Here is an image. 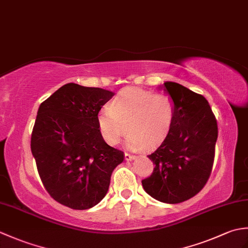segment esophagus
Masks as SVG:
<instances>
[{
    "label": "esophagus",
    "instance_id": "esophagus-1",
    "mask_svg": "<svg viewBox=\"0 0 248 248\" xmlns=\"http://www.w3.org/2000/svg\"><path fill=\"white\" fill-rule=\"evenodd\" d=\"M136 159V155H132L130 154H124V160L125 161H133Z\"/></svg>",
    "mask_w": 248,
    "mask_h": 248
}]
</instances>
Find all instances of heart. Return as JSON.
Returning <instances> with one entry per match:
<instances>
[{
	"label": "heart",
	"mask_w": 248,
	"mask_h": 248,
	"mask_svg": "<svg viewBox=\"0 0 248 248\" xmlns=\"http://www.w3.org/2000/svg\"><path fill=\"white\" fill-rule=\"evenodd\" d=\"M175 118V104L166 93H154L141 88L128 87L120 91L99 110L97 125L103 140L117 145L127 132L125 144L138 149L154 147L170 133Z\"/></svg>",
	"instance_id": "heart-1"
}]
</instances>
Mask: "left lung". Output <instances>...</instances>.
Segmentation results:
<instances>
[{
  "label": "left lung",
  "mask_w": 248,
  "mask_h": 248,
  "mask_svg": "<svg viewBox=\"0 0 248 248\" xmlns=\"http://www.w3.org/2000/svg\"><path fill=\"white\" fill-rule=\"evenodd\" d=\"M160 87L172 99L175 118L161 146L148 155L155 166L141 184L152 198L179 203L202 191L211 175L217 124L202 94L175 82Z\"/></svg>",
  "instance_id": "obj_1"
}]
</instances>
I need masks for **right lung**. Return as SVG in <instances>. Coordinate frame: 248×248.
Returning a JSON list of instances; mask_svg holds the SVG:
<instances>
[{
	"instance_id": "1",
	"label": "right lung",
	"mask_w": 248,
	"mask_h": 248,
	"mask_svg": "<svg viewBox=\"0 0 248 248\" xmlns=\"http://www.w3.org/2000/svg\"><path fill=\"white\" fill-rule=\"evenodd\" d=\"M114 93L68 83L40 104L31 150L44 186L57 202L75 210L94 207L108 191L124 152L105 143L99 110Z\"/></svg>"
}]
</instances>
